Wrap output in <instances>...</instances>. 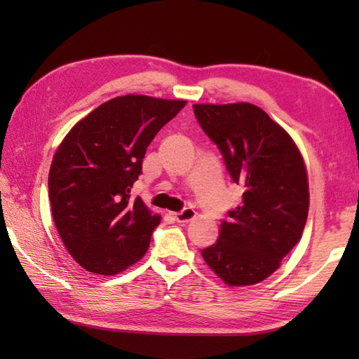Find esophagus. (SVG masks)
I'll use <instances>...</instances> for the list:
<instances>
[{"label":"esophagus","instance_id":"esophagus-1","mask_svg":"<svg viewBox=\"0 0 359 359\" xmlns=\"http://www.w3.org/2000/svg\"><path fill=\"white\" fill-rule=\"evenodd\" d=\"M174 217H175V220H177L179 224H188V222H191V220L196 217V211L191 210V208H185L184 211L175 212Z\"/></svg>","mask_w":359,"mask_h":359}]
</instances>
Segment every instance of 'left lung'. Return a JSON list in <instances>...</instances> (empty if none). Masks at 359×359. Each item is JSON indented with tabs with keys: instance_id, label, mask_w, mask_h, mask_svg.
Returning <instances> with one entry per match:
<instances>
[{
	"instance_id": "obj_1",
	"label": "left lung",
	"mask_w": 359,
	"mask_h": 359,
	"mask_svg": "<svg viewBox=\"0 0 359 359\" xmlns=\"http://www.w3.org/2000/svg\"><path fill=\"white\" fill-rule=\"evenodd\" d=\"M193 108L233 182L243 188L242 205L228 212L219 239L202 257L226 285L259 284L301 241L310 205L304 157L285 129L256 104Z\"/></svg>"
}]
</instances>
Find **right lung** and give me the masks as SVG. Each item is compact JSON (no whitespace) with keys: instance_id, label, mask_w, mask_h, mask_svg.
<instances>
[{"instance_id":"add662e5","label":"right lung","mask_w":359,"mask_h":359,"mask_svg":"<svg viewBox=\"0 0 359 359\" xmlns=\"http://www.w3.org/2000/svg\"><path fill=\"white\" fill-rule=\"evenodd\" d=\"M187 100L120 95L102 103L66 134L49 170L53 224L83 269L114 276L147 253L160 224L131 188L148 144Z\"/></svg>"}]
</instances>
